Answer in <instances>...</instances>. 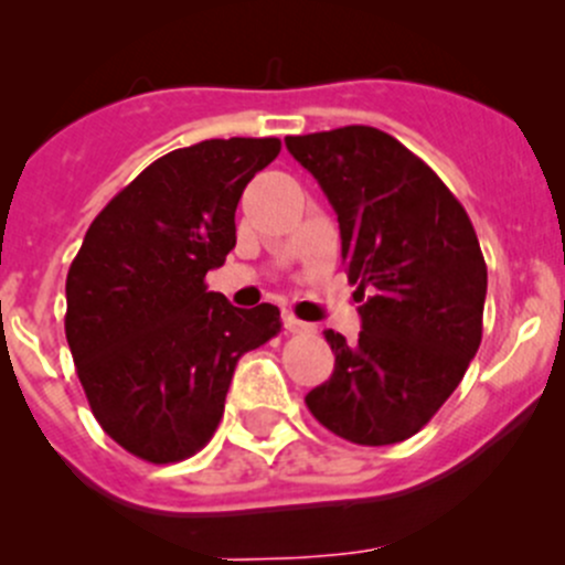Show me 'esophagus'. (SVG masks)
Wrapping results in <instances>:
<instances>
[{"instance_id": "esophagus-1", "label": "esophagus", "mask_w": 565, "mask_h": 565, "mask_svg": "<svg viewBox=\"0 0 565 565\" xmlns=\"http://www.w3.org/2000/svg\"><path fill=\"white\" fill-rule=\"evenodd\" d=\"M284 328H287L289 333H317L315 324L303 322V319H298L295 315H284Z\"/></svg>"}]
</instances>
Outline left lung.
<instances>
[{
  "instance_id": "left-lung-1",
  "label": "left lung",
  "mask_w": 565,
  "mask_h": 565,
  "mask_svg": "<svg viewBox=\"0 0 565 565\" xmlns=\"http://www.w3.org/2000/svg\"><path fill=\"white\" fill-rule=\"evenodd\" d=\"M339 215L355 284V344L324 330L335 366L306 396L311 415L358 446L424 429L465 377L483 333L487 262L470 215L418 156L369 125L287 136Z\"/></svg>"
}]
</instances>
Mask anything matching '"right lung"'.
Here are the masks:
<instances>
[{
    "label": "right lung",
    "instance_id": "1",
    "mask_svg": "<svg viewBox=\"0 0 565 565\" xmlns=\"http://www.w3.org/2000/svg\"><path fill=\"white\" fill-rule=\"evenodd\" d=\"M278 139H207L167 152L84 235L65 281V335L100 429L169 465L202 451L237 361L281 330L276 306L235 309L204 276L235 248V210Z\"/></svg>",
    "mask_w": 565,
    "mask_h": 565
}]
</instances>
